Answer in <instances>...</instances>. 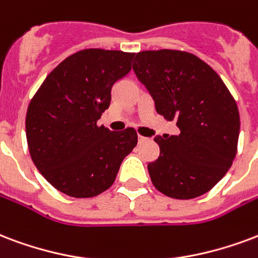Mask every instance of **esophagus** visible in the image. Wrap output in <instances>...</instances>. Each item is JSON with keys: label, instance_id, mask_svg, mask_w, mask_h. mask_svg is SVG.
Returning a JSON list of instances; mask_svg holds the SVG:
<instances>
[{"label": "esophagus", "instance_id": "1", "mask_svg": "<svg viewBox=\"0 0 258 258\" xmlns=\"http://www.w3.org/2000/svg\"><path fill=\"white\" fill-rule=\"evenodd\" d=\"M148 139L147 137H143V136H139V143H144V141H147Z\"/></svg>", "mask_w": 258, "mask_h": 258}]
</instances>
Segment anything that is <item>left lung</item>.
Returning a JSON list of instances; mask_svg holds the SVG:
<instances>
[{"instance_id": "obj_1", "label": "left lung", "mask_w": 258, "mask_h": 258, "mask_svg": "<svg viewBox=\"0 0 258 258\" xmlns=\"http://www.w3.org/2000/svg\"><path fill=\"white\" fill-rule=\"evenodd\" d=\"M133 71L179 135L156 136L160 154L148 163L154 186L189 200L204 195L226 175L237 154L239 113L219 75L203 59L179 50L136 54Z\"/></svg>"}]
</instances>
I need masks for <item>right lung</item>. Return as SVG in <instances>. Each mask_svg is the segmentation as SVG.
I'll list each match as a JSON object with an SVG mask.
<instances>
[{"label": "right lung", "instance_id": "add662e5", "mask_svg": "<svg viewBox=\"0 0 258 258\" xmlns=\"http://www.w3.org/2000/svg\"><path fill=\"white\" fill-rule=\"evenodd\" d=\"M135 53L85 48L54 69L31 99L26 133L32 162L57 190L87 199L107 190L137 144L133 127L98 126L111 88L132 69Z\"/></svg>", "mask_w": 258, "mask_h": 258}]
</instances>
